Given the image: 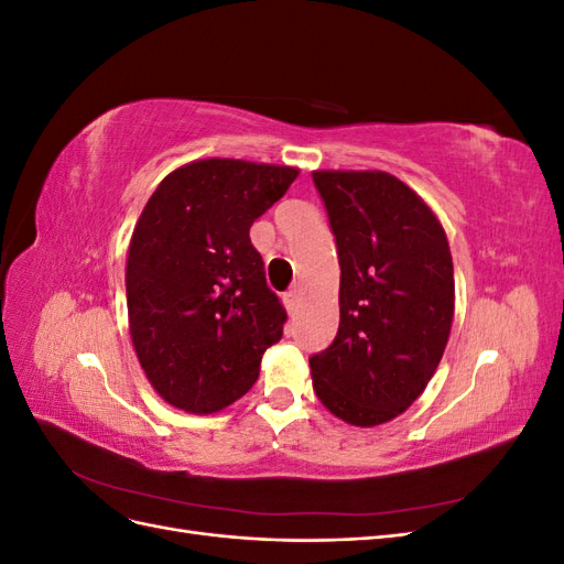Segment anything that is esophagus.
<instances>
[{"mask_svg": "<svg viewBox=\"0 0 564 564\" xmlns=\"http://www.w3.org/2000/svg\"><path fill=\"white\" fill-rule=\"evenodd\" d=\"M301 299H303V294H301V289H289V292L282 296V301H284V308L289 311V313H294L296 308H299V303H301Z\"/></svg>", "mask_w": 564, "mask_h": 564, "instance_id": "1", "label": "esophagus"}]
</instances>
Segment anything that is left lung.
Listing matches in <instances>:
<instances>
[{
  "label": "left lung",
  "mask_w": 564,
  "mask_h": 564,
  "mask_svg": "<svg viewBox=\"0 0 564 564\" xmlns=\"http://www.w3.org/2000/svg\"><path fill=\"white\" fill-rule=\"evenodd\" d=\"M336 237L338 334L311 357L334 416L371 429L406 412L433 379L454 319L445 228L386 172H313Z\"/></svg>",
  "instance_id": "1"
}]
</instances>
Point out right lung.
<instances>
[{
  "mask_svg": "<svg viewBox=\"0 0 564 564\" xmlns=\"http://www.w3.org/2000/svg\"><path fill=\"white\" fill-rule=\"evenodd\" d=\"M296 166L197 160L169 174L133 228L127 308L135 355L160 398L214 414L259 379L286 311L265 284L249 228Z\"/></svg>",
  "mask_w": 564,
  "mask_h": 564,
  "instance_id": "1",
  "label": "right lung"
}]
</instances>
